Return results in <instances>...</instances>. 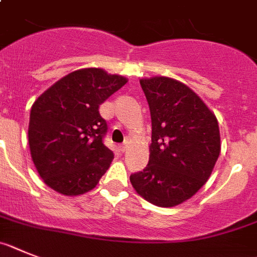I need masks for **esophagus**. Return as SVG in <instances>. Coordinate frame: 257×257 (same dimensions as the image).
Instances as JSON below:
<instances>
[{
	"instance_id": "1",
	"label": "esophagus",
	"mask_w": 257,
	"mask_h": 257,
	"mask_svg": "<svg viewBox=\"0 0 257 257\" xmlns=\"http://www.w3.org/2000/svg\"><path fill=\"white\" fill-rule=\"evenodd\" d=\"M129 149V144L128 142H125V144H122L121 146H120V151H121V153H125L126 150H128Z\"/></svg>"
}]
</instances>
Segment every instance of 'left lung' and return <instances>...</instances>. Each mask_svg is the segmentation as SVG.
Instances as JSON below:
<instances>
[{
  "label": "left lung",
  "instance_id": "1",
  "mask_svg": "<svg viewBox=\"0 0 257 257\" xmlns=\"http://www.w3.org/2000/svg\"><path fill=\"white\" fill-rule=\"evenodd\" d=\"M151 113L150 158L131 184L145 200L176 207L206 184L221 151L217 117L184 82L154 76L141 79Z\"/></svg>",
  "mask_w": 257,
  "mask_h": 257
}]
</instances>
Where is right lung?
<instances>
[{
	"instance_id": "obj_1",
	"label": "right lung",
	"mask_w": 257,
	"mask_h": 257,
	"mask_svg": "<svg viewBox=\"0 0 257 257\" xmlns=\"http://www.w3.org/2000/svg\"><path fill=\"white\" fill-rule=\"evenodd\" d=\"M128 79L103 68H81L46 89L31 108L28 144L40 177L66 196L93 190L113 154L102 142L107 124L99 104Z\"/></svg>"
}]
</instances>
